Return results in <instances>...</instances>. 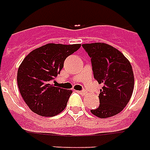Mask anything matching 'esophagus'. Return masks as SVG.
I'll return each mask as SVG.
<instances>
[{
  "instance_id": "esophagus-1",
  "label": "esophagus",
  "mask_w": 150,
  "mask_h": 150,
  "mask_svg": "<svg viewBox=\"0 0 150 150\" xmlns=\"http://www.w3.org/2000/svg\"><path fill=\"white\" fill-rule=\"evenodd\" d=\"M79 93H80V94H81V95H85V91H79Z\"/></svg>"
}]
</instances>
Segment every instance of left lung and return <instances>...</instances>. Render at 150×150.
<instances>
[{
	"mask_svg": "<svg viewBox=\"0 0 150 150\" xmlns=\"http://www.w3.org/2000/svg\"><path fill=\"white\" fill-rule=\"evenodd\" d=\"M91 60L94 78L103 87L100 105L91 112L99 118L114 116L123 110L134 90V73L129 61L120 51L105 43L83 44Z\"/></svg>",
	"mask_w": 150,
	"mask_h": 150,
	"instance_id": "1",
	"label": "left lung"
}]
</instances>
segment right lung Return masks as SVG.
<instances>
[{"label":"right lung","mask_w":150,"mask_h":150,"mask_svg":"<svg viewBox=\"0 0 150 150\" xmlns=\"http://www.w3.org/2000/svg\"><path fill=\"white\" fill-rule=\"evenodd\" d=\"M80 44H47L34 50L24 59L17 72L19 91L34 113L52 117L64 110L71 91L54 87L50 81L60 73L65 59Z\"/></svg>","instance_id":"obj_1"}]
</instances>
